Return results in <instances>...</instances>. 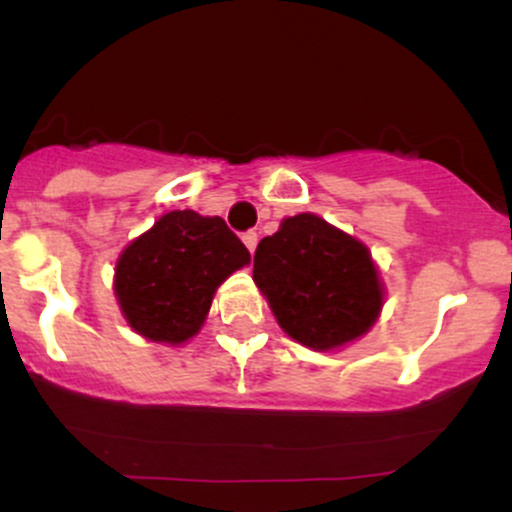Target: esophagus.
Masks as SVG:
<instances>
[{
    "instance_id": "34e87169",
    "label": "esophagus",
    "mask_w": 512,
    "mask_h": 512,
    "mask_svg": "<svg viewBox=\"0 0 512 512\" xmlns=\"http://www.w3.org/2000/svg\"><path fill=\"white\" fill-rule=\"evenodd\" d=\"M243 243H245V248H248L250 252H255V248H257V233L255 231H245L243 233Z\"/></svg>"
}]
</instances>
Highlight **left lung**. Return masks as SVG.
<instances>
[{"label":"left lung","mask_w":512,"mask_h":512,"mask_svg":"<svg viewBox=\"0 0 512 512\" xmlns=\"http://www.w3.org/2000/svg\"><path fill=\"white\" fill-rule=\"evenodd\" d=\"M252 279L289 337L334 349L366 334L383 308V286L363 243L315 214L281 221L260 240Z\"/></svg>","instance_id":"left-lung-1"}]
</instances>
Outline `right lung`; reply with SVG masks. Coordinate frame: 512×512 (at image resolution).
I'll return each mask as SVG.
<instances>
[{
	"instance_id": "add662e5",
	"label": "right lung",
	"mask_w": 512,
	"mask_h": 512,
	"mask_svg": "<svg viewBox=\"0 0 512 512\" xmlns=\"http://www.w3.org/2000/svg\"><path fill=\"white\" fill-rule=\"evenodd\" d=\"M248 262L221 216L170 211L120 255L115 296L139 334L180 344L199 332L221 281Z\"/></svg>"
}]
</instances>
